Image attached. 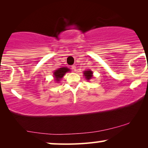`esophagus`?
<instances>
[{
    "mask_svg": "<svg viewBox=\"0 0 148 148\" xmlns=\"http://www.w3.org/2000/svg\"><path fill=\"white\" fill-rule=\"evenodd\" d=\"M71 67H72V69H73V70L74 71V72H76V65H72Z\"/></svg>",
    "mask_w": 148,
    "mask_h": 148,
    "instance_id": "34e87169",
    "label": "esophagus"
}]
</instances>
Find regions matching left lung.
I'll list each match as a JSON object with an SVG mask.
<instances>
[{"label":"left lung","mask_w":148,"mask_h":148,"mask_svg":"<svg viewBox=\"0 0 148 148\" xmlns=\"http://www.w3.org/2000/svg\"><path fill=\"white\" fill-rule=\"evenodd\" d=\"M92 74L93 73L91 70H86L84 71V72L85 77H86V79H87L88 81H89V80H90L92 78Z\"/></svg>","instance_id":"left-lung-1"}]
</instances>
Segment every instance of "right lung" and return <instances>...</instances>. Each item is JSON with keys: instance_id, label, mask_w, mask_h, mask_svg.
<instances>
[{"instance_id": "right-lung-1", "label": "right lung", "mask_w": 148, "mask_h": 148, "mask_svg": "<svg viewBox=\"0 0 148 148\" xmlns=\"http://www.w3.org/2000/svg\"><path fill=\"white\" fill-rule=\"evenodd\" d=\"M70 69L67 68V67H61L54 71L53 72V76L55 81L58 83V81H60V79L63 77V76L66 74L67 72H69Z\"/></svg>"}]
</instances>
